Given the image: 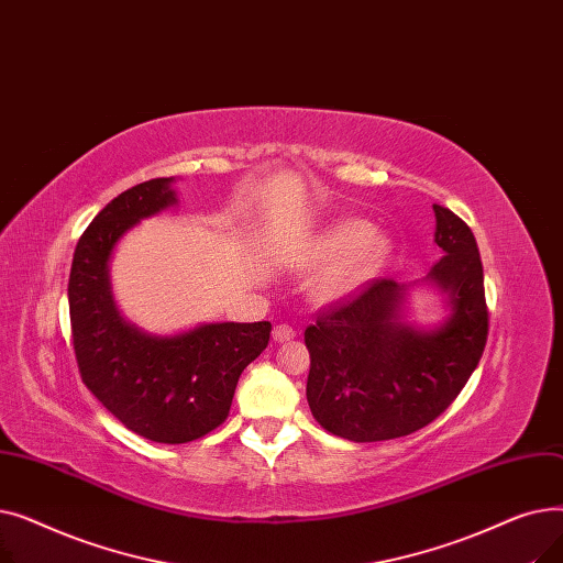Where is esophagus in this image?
Segmentation results:
<instances>
[{
    "instance_id": "34e87169",
    "label": "esophagus",
    "mask_w": 563,
    "mask_h": 563,
    "mask_svg": "<svg viewBox=\"0 0 563 563\" xmlns=\"http://www.w3.org/2000/svg\"><path fill=\"white\" fill-rule=\"evenodd\" d=\"M272 335L276 342H289V340H294V335H297V331L287 327V323H278V327H274Z\"/></svg>"
}]
</instances>
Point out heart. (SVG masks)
<instances>
[{"label":"heart","mask_w":563,"mask_h":563,"mask_svg":"<svg viewBox=\"0 0 563 563\" xmlns=\"http://www.w3.org/2000/svg\"><path fill=\"white\" fill-rule=\"evenodd\" d=\"M393 253L386 232L363 219H338L314 232L299 253V264L319 266L310 283L319 303H340L369 283Z\"/></svg>","instance_id":"obj_1"}]
</instances>
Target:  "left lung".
Returning <instances> with one entry per match:
<instances>
[{"label": "left lung", "mask_w": 563, "mask_h": 563, "mask_svg": "<svg viewBox=\"0 0 563 563\" xmlns=\"http://www.w3.org/2000/svg\"><path fill=\"white\" fill-rule=\"evenodd\" d=\"M442 257L427 278L372 280L356 299L306 329L308 404L333 435L376 442L433 422L477 369L488 338L484 266L472 230L433 205ZM433 286L446 317L433 328L409 321V291Z\"/></svg>", "instance_id": "left-lung-1"}]
</instances>
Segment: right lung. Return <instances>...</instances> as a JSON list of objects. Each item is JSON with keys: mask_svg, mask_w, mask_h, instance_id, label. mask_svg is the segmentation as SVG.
I'll use <instances>...</instances> for the list:
<instances>
[{"mask_svg": "<svg viewBox=\"0 0 563 563\" xmlns=\"http://www.w3.org/2000/svg\"><path fill=\"white\" fill-rule=\"evenodd\" d=\"M177 177L115 196L75 249L68 303L84 386L125 429L164 445L191 442L230 412L236 380L269 344L272 323L214 321L157 335L128 321L113 299L111 260L143 219L177 207Z\"/></svg>", "mask_w": 563, "mask_h": 563, "instance_id": "right-lung-1", "label": "right lung"}]
</instances>
